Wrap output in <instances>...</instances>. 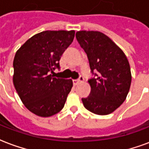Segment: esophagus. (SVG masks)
<instances>
[{"instance_id": "34e87169", "label": "esophagus", "mask_w": 149, "mask_h": 149, "mask_svg": "<svg viewBox=\"0 0 149 149\" xmlns=\"http://www.w3.org/2000/svg\"><path fill=\"white\" fill-rule=\"evenodd\" d=\"M83 80H84V78L82 77H80L78 79H72V83H73L74 85H77L79 82H82Z\"/></svg>"}]
</instances>
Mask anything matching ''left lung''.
<instances>
[{"mask_svg": "<svg viewBox=\"0 0 149 149\" xmlns=\"http://www.w3.org/2000/svg\"><path fill=\"white\" fill-rule=\"evenodd\" d=\"M76 37L87 54L94 76L88 79L91 93L83 97V104L97 115L110 114L122 105L129 92L131 84L129 62L122 50L101 32L78 31Z\"/></svg>", "mask_w": 149, "mask_h": 149, "instance_id": "obj_1", "label": "left lung"}]
</instances>
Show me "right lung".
Masks as SVG:
<instances>
[{
    "label": "right lung",
    "mask_w": 149,
    "mask_h": 149,
    "mask_svg": "<svg viewBox=\"0 0 149 149\" xmlns=\"http://www.w3.org/2000/svg\"><path fill=\"white\" fill-rule=\"evenodd\" d=\"M74 36V30L41 32L29 38L15 55L14 86L25 106L37 116H52L64 107L72 79L51 73L60 69V58Z\"/></svg>",
    "instance_id": "obj_1"
}]
</instances>
